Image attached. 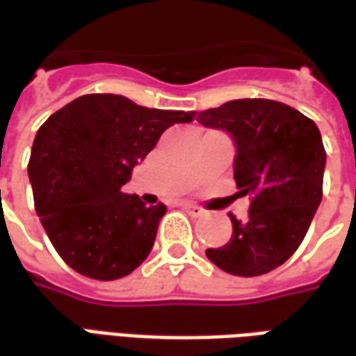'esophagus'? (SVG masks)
Instances as JSON below:
<instances>
[{"mask_svg": "<svg viewBox=\"0 0 356 356\" xmlns=\"http://www.w3.org/2000/svg\"><path fill=\"white\" fill-rule=\"evenodd\" d=\"M183 209H185V211H188V213L194 217H198L204 213V209H202L200 206H194V204H183Z\"/></svg>", "mask_w": 356, "mask_h": 356, "instance_id": "34e87169", "label": "esophagus"}]
</instances>
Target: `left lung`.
Returning a JSON list of instances; mask_svg holds the SVG:
<instances>
[{
  "label": "left lung",
  "mask_w": 356,
  "mask_h": 356,
  "mask_svg": "<svg viewBox=\"0 0 356 356\" xmlns=\"http://www.w3.org/2000/svg\"><path fill=\"white\" fill-rule=\"evenodd\" d=\"M196 120L231 133L238 194L252 196L244 223L229 213L231 242L209 248L206 255L229 275L270 273L296 254L322 200L326 150L321 131L299 110L268 99L229 101L198 112Z\"/></svg>",
  "instance_id": "left-lung-1"
}]
</instances>
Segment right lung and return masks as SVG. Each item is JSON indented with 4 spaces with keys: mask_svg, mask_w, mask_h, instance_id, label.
Wrapping results in <instances>:
<instances>
[{
    "mask_svg": "<svg viewBox=\"0 0 356 356\" xmlns=\"http://www.w3.org/2000/svg\"><path fill=\"white\" fill-rule=\"evenodd\" d=\"M193 120L194 112L147 108L110 93L78 97L47 118L28 177L35 213L68 267L116 280L147 259L165 206H147L122 186L168 127Z\"/></svg>",
    "mask_w": 356,
    "mask_h": 356,
    "instance_id": "add662e5",
    "label": "right lung"
}]
</instances>
